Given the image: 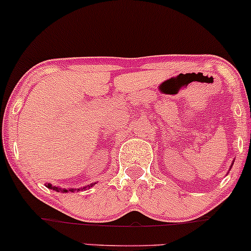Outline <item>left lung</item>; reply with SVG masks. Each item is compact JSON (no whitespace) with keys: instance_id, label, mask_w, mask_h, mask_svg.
I'll use <instances>...</instances> for the list:
<instances>
[{"instance_id":"1","label":"left lung","mask_w":251,"mask_h":251,"mask_svg":"<svg viewBox=\"0 0 251 251\" xmlns=\"http://www.w3.org/2000/svg\"><path fill=\"white\" fill-rule=\"evenodd\" d=\"M232 165H233V163H232V164H231V167H232Z\"/></svg>"}]
</instances>
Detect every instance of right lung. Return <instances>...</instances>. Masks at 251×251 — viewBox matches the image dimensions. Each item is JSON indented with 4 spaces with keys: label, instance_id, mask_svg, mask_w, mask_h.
<instances>
[{
    "label": "right lung",
    "instance_id": "1",
    "mask_svg": "<svg viewBox=\"0 0 251 251\" xmlns=\"http://www.w3.org/2000/svg\"><path fill=\"white\" fill-rule=\"evenodd\" d=\"M93 185H95V182L94 183H90V185H88V186H86V187H83V188H69V190H66V188H61V187H58V186H53V185H51V183H46V187L50 188V190H53V191H56V192L66 193V192H69V191H71V192H75V191L87 190V188L92 187Z\"/></svg>",
    "mask_w": 251,
    "mask_h": 251
}]
</instances>
